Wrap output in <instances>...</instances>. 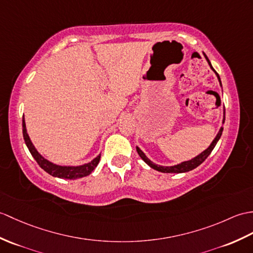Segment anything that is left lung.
I'll use <instances>...</instances> for the list:
<instances>
[{"label":"left lung","instance_id":"1","mask_svg":"<svg viewBox=\"0 0 253 253\" xmlns=\"http://www.w3.org/2000/svg\"><path fill=\"white\" fill-rule=\"evenodd\" d=\"M204 55H205V54H204ZM205 57H206V59H207V61H208V63H209L210 68L212 69L213 71H214V69L212 68V66H211V63H210V61H209V59H208V57H207L206 55H205ZM214 72H215V71H214ZM215 74H216V76H218L219 82H220V84H221V80H220L219 74L216 73V72H215ZM221 86H222V85H221ZM224 121H225V116H224V119H223V123H224ZM222 131H223V128L221 127L219 133L216 134V137H215L214 140L212 141V143H211L209 148H208L207 150H205V151L203 152V153H201V154H199V155L196 156V157H194L193 160H191V161L183 162V163H181V164H179V165H175V166L164 167V166L155 165L154 163H152V162L149 160V158L144 155L143 152L141 151L139 148H137V152H138V154L140 155V157L142 158V160H143L146 164H148V165H149L151 168H153V169L157 170V171L165 172V173H181V172H187V171H190V170H193V169H195L196 167H198V166L201 165V164L210 155L211 152H212V150L214 149V146H215L216 142H218V141H219V139H220V137H221V134H222Z\"/></svg>","mask_w":253,"mask_h":253}]
</instances>
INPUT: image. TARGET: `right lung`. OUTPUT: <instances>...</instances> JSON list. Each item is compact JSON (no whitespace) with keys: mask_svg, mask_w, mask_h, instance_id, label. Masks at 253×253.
Masks as SVG:
<instances>
[{"mask_svg":"<svg viewBox=\"0 0 253 253\" xmlns=\"http://www.w3.org/2000/svg\"><path fill=\"white\" fill-rule=\"evenodd\" d=\"M22 134H23V139H25V142L28 146V149H29V151H30L31 155L34 157V160L37 161V163L39 164L41 168L44 169L47 173H49L50 175H52V177L70 179V180L86 177V175L90 174L92 170L97 167V165L99 164V161H100V157H101V155H98L95 160H92L90 163L85 164V165H82V166H76V167L58 166V165H55V164H52L47 160H45V158L37 151V149L34 148L30 138H29L28 133H27L26 123H25V119H23V117H22Z\"/></svg>","mask_w":253,"mask_h":253,"instance_id":"1","label":"right lung"}]
</instances>
